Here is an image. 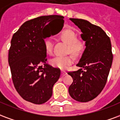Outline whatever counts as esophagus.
<instances>
[{
	"mask_svg": "<svg viewBox=\"0 0 120 120\" xmlns=\"http://www.w3.org/2000/svg\"><path fill=\"white\" fill-rule=\"evenodd\" d=\"M61 75H62V76H64L67 75V73H66V71H65L62 70L61 71Z\"/></svg>",
	"mask_w": 120,
	"mask_h": 120,
	"instance_id": "1",
	"label": "esophagus"
}]
</instances>
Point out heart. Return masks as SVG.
<instances>
[{"label": "heart", "instance_id": "heart-1", "mask_svg": "<svg viewBox=\"0 0 120 120\" xmlns=\"http://www.w3.org/2000/svg\"><path fill=\"white\" fill-rule=\"evenodd\" d=\"M61 39L68 45V50L74 55L80 54L82 49V43L77 40V36L75 32L70 29L64 30L60 34ZM54 43L51 38H47L45 40V49L47 54H53ZM73 62V57L71 56H56L50 60L52 66L63 70L68 68Z\"/></svg>", "mask_w": 120, "mask_h": 120}]
</instances>
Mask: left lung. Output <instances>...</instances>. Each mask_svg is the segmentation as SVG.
<instances>
[{
  "instance_id": "left-lung-1",
  "label": "left lung",
  "mask_w": 120,
  "mask_h": 120,
  "mask_svg": "<svg viewBox=\"0 0 120 120\" xmlns=\"http://www.w3.org/2000/svg\"><path fill=\"white\" fill-rule=\"evenodd\" d=\"M70 20L81 30L86 49L77 64L80 68L68 73L73 78L69 94L78 102H87L96 98L105 86L113 59L111 43L98 26L82 19Z\"/></svg>"
}]
</instances>
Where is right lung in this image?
I'll use <instances>...</instances> for the list:
<instances>
[{
    "instance_id": "add662e5",
    "label": "right lung",
    "mask_w": 120,
    "mask_h": 120,
    "mask_svg": "<svg viewBox=\"0 0 120 120\" xmlns=\"http://www.w3.org/2000/svg\"><path fill=\"white\" fill-rule=\"evenodd\" d=\"M63 19L59 15L34 18L23 23L13 36L8 63L14 86L26 101L42 104L52 95L61 70L47 63L44 39L61 31Z\"/></svg>"
}]
</instances>
